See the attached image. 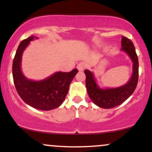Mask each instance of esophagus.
I'll use <instances>...</instances> for the list:
<instances>
[{
  "instance_id": "esophagus-1",
  "label": "esophagus",
  "mask_w": 152,
  "mask_h": 152,
  "mask_svg": "<svg viewBox=\"0 0 152 152\" xmlns=\"http://www.w3.org/2000/svg\"><path fill=\"white\" fill-rule=\"evenodd\" d=\"M86 67V64L83 62H81L77 65V69L79 71H82L84 70L85 68Z\"/></svg>"
}]
</instances>
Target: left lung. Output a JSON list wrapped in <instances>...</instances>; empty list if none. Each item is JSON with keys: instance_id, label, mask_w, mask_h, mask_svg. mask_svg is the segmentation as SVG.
<instances>
[{"instance_id": "1", "label": "left lung", "mask_w": 152, "mask_h": 152, "mask_svg": "<svg viewBox=\"0 0 152 152\" xmlns=\"http://www.w3.org/2000/svg\"><path fill=\"white\" fill-rule=\"evenodd\" d=\"M121 50L128 54L133 62V73L129 82L124 86L114 88H100L96 82L94 74L85 70L87 92L91 101L103 109L116 107L126 100L134 93L139 78V61L135 48L131 40L123 36L121 38Z\"/></svg>"}]
</instances>
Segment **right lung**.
<instances>
[{"mask_svg":"<svg viewBox=\"0 0 152 152\" xmlns=\"http://www.w3.org/2000/svg\"><path fill=\"white\" fill-rule=\"evenodd\" d=\"M34 38L33 36H30L19 44L13 62V82L18 95L28 105L39 110L49 111L61 105L78 70L74 69L71 72L59 71L42 81L28 79L20 68L22 54Z\"/></svg>","mask_w":152,"mask_h":152,"instance_id":"1","label":"right lung"}]
</instances>
